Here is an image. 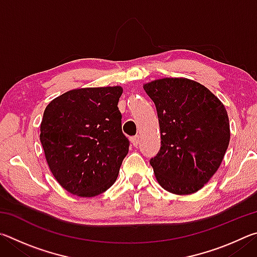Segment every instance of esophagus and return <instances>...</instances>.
<instances>
[{"label": "esophagus", "mask_w": 257, "mask_h": 257, "mask_svg": "<svg viewBox=\"0 0 257 257\" xmlns=\"http://www.w3.org/2000/svg\"><path fill=\"white\" fill-rule=\"evenodd\" d=\"M130 142H132V144H133L134 147H137L139 145V142H141V137L135 136L133 138H130Z\"/></svg>", "instance_id": "34e87169"}]
</instances>
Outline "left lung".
Masks as SVG:
<instances>
[{
    "label": "left lung",
    "mask_w": 257,
    "mask_h": 257,
    "mask_svg": "<svg viewBox=\"0 0 257 257\" xmlns=\"http://www.w3.org/2000/svg\"><path fill=\"white\" fill-rule=\"evenodd\" d=\"M154 102L161 149L150 161L160 186L189 195L202 189L220 168L230 142L223 103L187 78H161L143 85Z\"/></svg>",
    "instance_id": "8db88e82"
}]
</instances>
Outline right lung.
<instances>
[{
	"label": "right lung",
	"instance_id": "right-lung-1",
	"mask_svg": "<svg viewBox=\"0 0 257 257\" xmlns=\"http://www.w3.org/2000/svg\"><path fill=\"white\" fill-rule=\"evenodd\" d=\"M121 86L76 88L49 103L41 143L52 175L79 197H94L114 184L129 142L121 129Z\"/></svg>",
	"mask_w": 257,
	"mask_h": 257
}]
</instances>
